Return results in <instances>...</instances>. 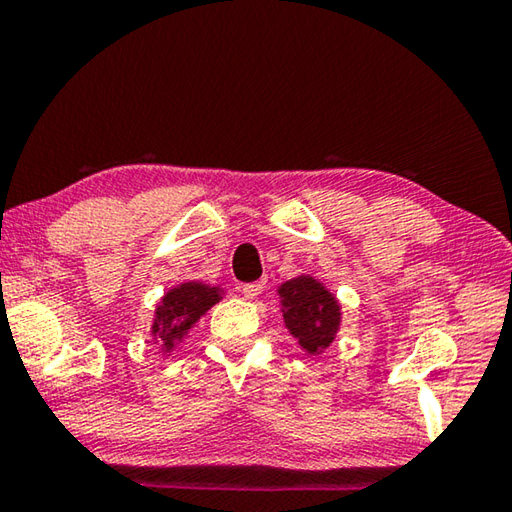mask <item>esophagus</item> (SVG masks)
<instances>
[{"instance_id": "34e87169", "label": "esophagus", "mask_w": 512, "mask_h": 512, "mask_svg": "<svg viewBox=\"0 0 512 512\" xmlns=\"http://www.w3.org/2000/svg\"><path fill=\"white\" fill-rule=\"evenodd\" d=\"M263 288H265V281H254V283H245L240 288V292L245 294V299H256L258 294L263 292Z\"/></svg>"}]
</instances>
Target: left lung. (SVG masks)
Instances as JSON below:
<instances>
[{
	"instance_id": "obj_1",
	"label": "left lung",
	"mask_w": 512,
	"mask_h": 512,
	"mask_svg": "<svg viewBox=\"0 0 512 512\" xmlns=\"http://www.w3.org/2000/svg\"><path fill=\"white\" fill-rule=\"evenodd\" d=\"M283 319L290 333L308 353H319L335 339L339 328V303L324 285L299 276L279 288Z\"/></svg>"
}]
</instances>
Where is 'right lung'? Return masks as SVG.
Returning a JSON list of instances; mask_svg holds the SVG:
<instances>
[{
  "mask_svg": "<svg viewBox=\"0 0 512 512\" xmlns=\"http://www.w3.org/2000/svg\"><path fill=\"white\" fill-rule=\"evenodd\" d=\"M220 301L218 288H209L202 283H184L170 290L155 312V326L152 335L157 342L170 351L182 342L188 330L200 319L213 303Z\"/></svg>",
  "mask_w": 512,
  "mask_h": 512,
  "instance_id": "obj_1",
  "label": "right lung"
}]
</instances>
